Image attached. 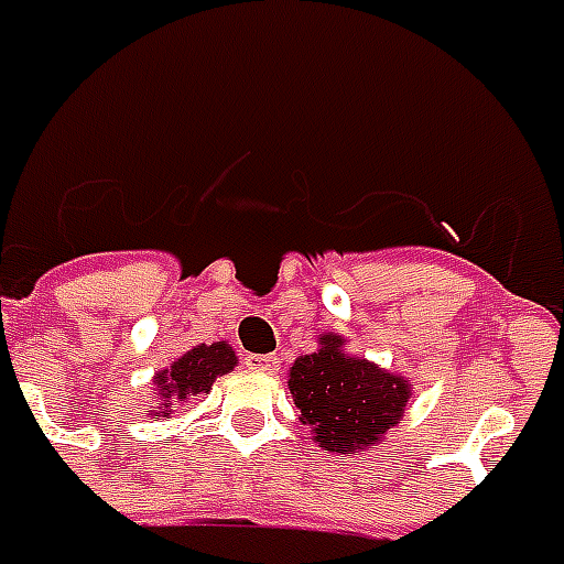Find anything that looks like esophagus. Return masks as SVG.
Segmentation results:
<instances>
[{"label": "esophagus", "mask_w": 564, "mask_h": 564, "mask_svg": "<svg viewBox=\"0 0 564 564\" xmlns=\"http://www.w3.org/2000/svg\"><path fill=\"white\" fill-rule=\"evenodd\" d=\"M245 364H247V369H253V372H264V376H270V372H279V367H282V360H279L276 355H247Z\"/></svg>", "instance_id": "esophagus-1"}]
</instances>
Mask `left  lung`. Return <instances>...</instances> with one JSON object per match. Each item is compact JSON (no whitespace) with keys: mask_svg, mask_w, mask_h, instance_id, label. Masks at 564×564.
<instances>
[{"mask_svg":"<svg viewBox=\"0 0 564 564\" xmlns=\"http://www.w3.org/2000/svg\"><path fill=\"white\" fill-rule=\"evenodd\" d=\"M317 352L300 355L288 369V390L326 454L369 452L404 419L413 384L376 360L346 352V337L323 332Z\"/></svg>","mask_w":564,"mask_h":564,"instance_id":"8db88e82","label":"left lung"}]
</instances>
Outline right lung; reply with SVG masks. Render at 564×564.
Returning <instances> with one entry per match:
<instances>
[{
	"mask_svg": "<svg viewBox=\"0 0 564 564\" xmlns=\"http://www.w3.org/2000/svg\"><path fill=\"white\" fill-rule=\"evenodd\" d=\"M236 367L238 355L229 346V340L192 346L171 367L154 372V393L160 408L151 410V416L171 419L177 404H186V399H192V395L209 393L215 378L227 376L229 369Z\"/></svg>",
	"mask_w": 564,
	"mask_h": 564,
	"instance_id": "add662e5",
	"label": "right lung"
}]
</instances>
